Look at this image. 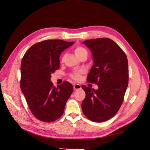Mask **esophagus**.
I'll return each instance as SVG.
<instances>
[{
  "mask_svg": "<svg viewBox=\"0 0 150 150\" xmlns=\"http://www.w3.org/2000/svg\"><path fill=\"white\" fill-rule=\"evenodd\" d=\"M74 90H79L81 88V86L78 84H76L74 86Z\"/></svg>",
  "mask_w": 150,
  "mask_h": 150,
  "instance_id": "obj_1",
  "label": "esophagus"
}]
</instances>
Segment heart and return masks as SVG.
<instances>
[{"instance_id": "1", "label": "heart", "mask_w": 150, "mask_h": 150, "mask_svg": "<svg viewBox=\"0 0 150 150\" xmlns=\"http://www.w3.org/2000/svg\"><path fill=\"white\" fill-rule=\"evenodd\" d=\"M74 52L75 54H76V56L78 58H79L81 56H82L83 55H85V54H87V51L86 50V49L81 46L76 47L74 50ZM81 74H82V72L81 71L74 72L71 74V77L74 80H79L81 78Z\"/></svg>"}]
</instances>
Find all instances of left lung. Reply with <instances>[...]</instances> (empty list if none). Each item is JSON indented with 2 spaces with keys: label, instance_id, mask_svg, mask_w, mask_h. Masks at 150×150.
<instances>
[{
  "label": "left lung",
  "instance_id": "left-lung-1",
  "mask_svg": "<svg viewBox=\"0 0 150 150\" xmlns=\"http://www.w3.org/2000/svg\"><path fill=\"white\" fill-rule=\"evenodd\" d=\"M83 44L91 51L94 62L87 81L98 84L99 88L82 86L86 98L81 107L88 119L103 122L112 118L123 102L129 83L127 58L123 50L107 38L87 40Z\"/></svg>",
  "mask_w": 150,
  "mask_h": 150
}]
</instances>
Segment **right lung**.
<instances>
[{
	"label": "right lung",
	"mask_w": 150,
	"mask_h": 150,
	"mask_svg": "<svg viewBox=\"0 0 150 150\" xmlns=\"http://www.w3.org/2000/svg\"><path fill=\"white\" fill-rule=\"evenodd\" d=\"M73 44L61 39L43 40L33 45L22 59L20 88L31 112L40 121L51 122L59 118L73 92L68 81L55 87L50 79L59 69L61 53Z\"/></svg>",
	"instance_id": "1"
}]
</instances>
